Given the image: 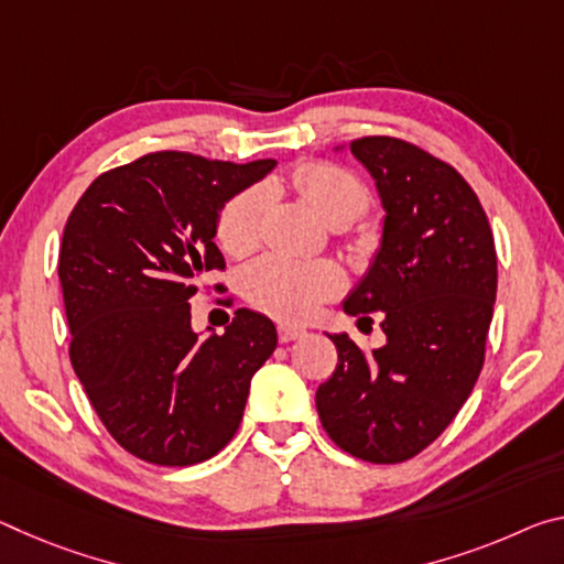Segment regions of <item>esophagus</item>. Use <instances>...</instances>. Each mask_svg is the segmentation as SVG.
Returning a JSON list of instances; mask_svg holds the SVG:
<instances>
[{
	"instance_id": "esophagus-1",
	"label": "esophagus",
	"mask_w": 564,
	"mask_h": 564,
	"mask_svg": "<svg viewBox=\"0 0 564 564\" xmlns=\"http://www.w3.org/2000/svg\"><path fill=\"white\" fill-rule=\"evenodd\" d=\"M303 334H306V328H301V326H291V324H281L279 326V341L281 344L296 341V338H301Z\"/></svg>"
}]
</instances>
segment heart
Wrapping results in <instances>:
<instances>
[{
	"label": "heart",
	"instance_id": "1",
	"mask_svg": "<svg viewBox=\"0 0 564 564\" xmlns=\"http://www.w3.org/2000/svg\"><path fill=\"white\" fill-rule=\"evenodd\" d=\"M293 185L328 226L361 218L371 193L359 175L334 163H306ZM265 193L248 187L223 205L218 243L230 256H246L261 243ZM344 289V275L330 263H301L281 256H263L243 268L240 293L250 306L283 321H308L321 303Z\"/></svg>",
	"mask_w": 564,
	"mask_h": 564
}]
</instances>
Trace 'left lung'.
Here are the masks:
<instances>
[{"label":"left lung","mask_w":564,"mask_h":564,"mask_svg":"<svg viewBox=\"0 0 564 564\" xmlns=\"http://www.w3.org/2000/svg\"><path fill=\"white\" fill-rule=\"evenodd\" d=\"M387 210L377 261L346 299L359 321L379 314L387 344L361 351L328 336L336 371L316 391L326 434L351 457H416L459 414L485 364L497 296V250L477 193L414 142L351 140Z\"/></svg>","instance_id":"left-lung-1"}]
</instances>
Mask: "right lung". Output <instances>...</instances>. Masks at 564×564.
<instances>
[{
    "label": "right lung",
    "instance_id": "obj_1",
    "mask_svg": "<svg viewBox=\"0 0 564 564\" xmlns=\"http://www.w3.org/2000/svg\"><path fill=\"white\" fill-rule=\"evenodd\" d=\"M273 165L160 150L95 177L69 213L59 248L69 361L107 432L138 459L216 457L275 351L273 321L248 308L220 336L191 328L203 275L226 268L213 243L220 208Z\"/></svg>",
    "mask_w": 564,
    "mask_h": 564
}]
</instances>
